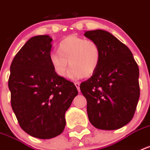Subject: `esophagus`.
<instances>
[{
    "mask_svg": "<svg viewBox=\"0 0 150 150\" xmlns=\"http://www.w3.org/2000/svg\"><path fill=\"white\" fill-rule=\"evenodd\" d=\"M75 85L76 86V88H77L78 91L80 92V84H79V82H75Z\"/></svg>",
    "mask_w": 150,
    "mask_h": 150,
    "instance_id": "esophagus-1",
    "label": "esophagus"
}]
</instances>
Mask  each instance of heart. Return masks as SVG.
<instances>
[{
    "mask_svg": "<svg viewBox=\"0 0 150 150\" xmlns=\"http://www.w3.org/2000/svg\"><path fill=\"white\" fill-rule=\"evenodd\" d=\"M101 58V48L96 41L76 35H70L61 41L58 52H53L49 55L54 72L61 77L66 76L70 64L69 77L71 79L94 74L100 64Z\"/></svg>",
    "mask_w": 150,
    "mask_h": 150,
    "instance_id": "obj_1",
    "label": "heart"
}]
</instances>
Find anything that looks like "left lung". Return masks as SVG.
Segmentation results:
<instances>
[{
    "label": "left lung",
    "mask_w": 150,
    "mask_h": 150,
    "mask_svg": "<svg viewBox=\"0 0 150 150\" xmlns=\"http://www.w3.org/2000/svg\"><path fill=\"white\" fill-rule=\"evenodd\" d=\"M85 36L96 41L102 52L96 72L80 85L88 119L99 129H118L136 112L140 94L138 64L129 48L108 31H88Z\"/></svg>",
    "instance_id": "obj_1"
}]
</instances>
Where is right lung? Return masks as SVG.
<instances>
[{"instance_id":"1","label":"right lung","mask_w":150,"mask_h":150,"mask_svg":"<svg viewBox=\"0 0 150 150\" xmlns=\"http://www.w3.org/2000/svg\"><path fill=\"white\" fill-rule=\"evenodd\" d=\"M52 41L48 35L30 38L14 56L8 79L12 109L21 128L42 139L63 132L65 112L78 95L74 83L52 68Z\"/></svg>"}]
</instances>
